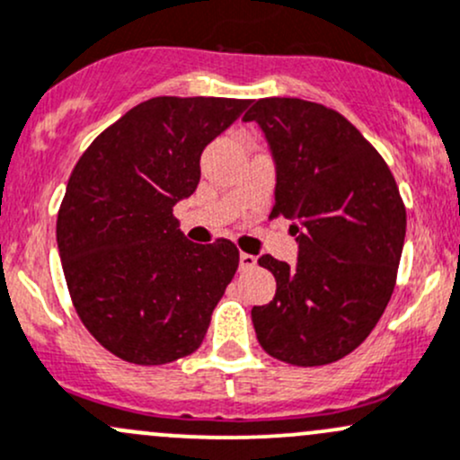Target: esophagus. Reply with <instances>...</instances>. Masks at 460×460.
Listing matches in <instances>:
<instances>
[{
    "instance_id": "1",
    "label": "esophagus",
    "mask_w": 460,
    "mask_h": 460,
    "mask_svg": "<svg viewBox=\"0 0 460 460\" xmlns=\"http://www.w3.org/2000/svg\"><path fill=\"white\" fill-rule=\"evenodd\" d=\"M255 262H258V260H255V255H251V253H240V269H243V270L253 269Z\"/></svg>"
}]
</instances>
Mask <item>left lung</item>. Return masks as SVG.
<instances>
[{
    "label": "left lung",
    "instance_id": "left-lung-1",
    "mask_svg": "<svg viewBox=\"0 0 460 460\" xmlns=\"http://www.w3.org/2000/svg\"><path fill=\"white\" fill-rule=\"evenodd\" d=\"M255 120L275 163L270 216L293 220L297 262L262 255L278 288L253 306L255 335L270 357L323 366L355 350L393 297L405 240L394 176L359 129L302 99H260Z\"/></svg>",
    "mask_w": 460,
    "mask_h": 460
}]
</instances>
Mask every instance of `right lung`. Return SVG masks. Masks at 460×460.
Instances as JSON below:
<instances>
[{"instance_id": "right-lung-1", "label": "right lung", "mask_w": 460, "mask_h": 460, "mask_svg": "<svg viewBox=\"0 0 460 460\" xmlns=\"http://www.w3.org/2000/svg\"><path fill=\"white\" fill-rule=\"evenodd\" d=\"M244 99L156 96L94 138L67 181L57 246L81 322L123 361L161 366L202 344L238 270L229 240L185 238L173 207L200 182V156Z\"/></svg>"}]
</instances>
